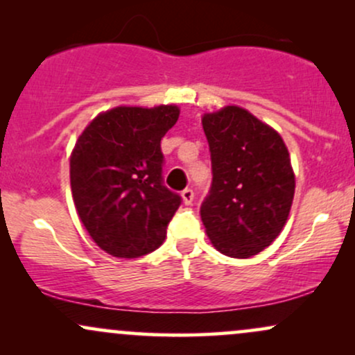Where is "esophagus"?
Masks as SVG:
<instances>
[{"mask_svg": "<svg viewBox=\"0 0 355 355\" xmlns=\"http://www.w3.org/2000/svg\"><path fill=\"white\" fill-rule=\"evenodd\" d=\"M193 190L191 189H185L182 191V198H183V203H185V205H190L191 202H193Z\"/></svg>", "mask_w": 355, "mask_h": 355, "instance_id": "1", "label": "esophagus"}]
</instances>
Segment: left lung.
<instances>
[{
  "instance_id": "left-lung-1",
  "label": "left lung",
  "mask_w": 355,
  "mask_h": 355,
  "mask_svg": "<svg viewBox=\"0 0 355 355\" xmlns=\"http://www.w3.org/2000/svg\"><path fill=\"white\" fill-rule=\"evenodd\" d=\"M211 158V187L200 217L220 254L248 259L284 229L295 177L282 137L240 107L202 118Z\"/></svg>"
}]
</instances>
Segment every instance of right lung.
I'll use <instances>...</instances> for the list:
<instances>
[{"label": "right lung", "mask_w": 355, "mask_h": 355, "mask_svg": "<svg viewBox=\"0 0 355 355\" xmlns=\"http://www.w3.org/2000/svg\"><path fill=\"white\" fill-rule=\"evenodd\" d=\"M173 105L116 107L83 130L70 158L71 193L89 237L107 254L137 259L164 243L182 197L164 185L160 141Z\"/></svg>", "instance_id": "add662e5"}]
</instances>
